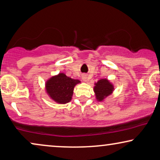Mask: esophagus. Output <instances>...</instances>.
<instances>
[{"label":"esophagus","mask_w":160,"mask_h":160,"mask_svg":"<svg viewBox=\"0 0 160 160\" xmlns=\"http://www.w3.org/2000/svg\"><path fill=\"white\" fill-rule=\"evenodd\" d=\"M82 78H83V81H84V82H88V76L87 75H84L82 76Z\"/></svg>","instance_id":"34e87169"}]
</instances>
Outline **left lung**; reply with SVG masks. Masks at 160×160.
<instances>
[{
  "label": "left lung",
  "mask_w": 160,
  "mask_h": 160,
  "mask_svg": "<svg viewBox=\"0 0 160 160\" xmlns=\"http://www.w3.org/2000/svg\"><path fill=\"white\" fill-rule=\"evenodd\" d=\"M93 90L98 102H103L113 92L115 86L108 78H101L94 84Z\"/></svg>",
  "instance_id": "8db88e82"
}]
</instances>
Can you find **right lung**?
I'll return each mask as SVG.
<instances>
[{"mask_svg":"<svg viewBox=\"0 0 160 160\" xmlns=\"http://www.w3.org/2000/svg\"><path fill=\"white\" fill-rule=\"evenodd\" d=\"M81 81L59 73L48 78L45 82V91L50 99L59 104H66L72 99L73 89Z\"/></svg>","mask_w":160,"mask_h":160,"instance_id":"right-lung-1","label":"right lung"}]
</instances>
